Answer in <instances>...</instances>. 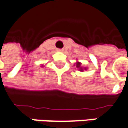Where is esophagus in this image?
<instances>
[{"label": "esophagus", "instance_id": "esophagus-1", "mask_svg": "<svg viewBox=\"0 0 128 128\" xmlns=\"http://www.w3.org/2000/svg\"><path fill=\"white\" fill-rule=\"evenodd\" d=\"M58 52H63V50H62V49H58Z\"/></svg>", "mask_w": 128, "mask_h": 128}]
</instances>
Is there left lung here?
<instances>
[{"label":"left lung","instance_id":"1","mask_svg":"<svg viewBox=\"0 0 128 128\" xmlns=\"http://www.w3.org/2000/svg\"><path fill=\"white\" fill-rule=\"evenodd\" d=\"M82 62H78L77 60V62H76V64L74 65V66H76V68L78 69V70L79 71H82V72H83L84 70H87V68L86 67H82Z\"/></svg>","mask_w":128,"mask_h":128}]
</instances>
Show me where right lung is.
Wrapping results in <instances>:
<instances>
[{
	"label": "right lung",
	"mask_w": 128,
	"mask_h": 128,
	"mask_svg": "<svg viewBox=\"0 0 128 128\" xmlns=\"http://www.w3.org/2000/svg\"><path fill=\"white\" fill-rule=\"evenodd\" d=\"M41 67H43V66H41Z\"/></svg>",
	"instance_id": "obj_1"
}]
</instances>
